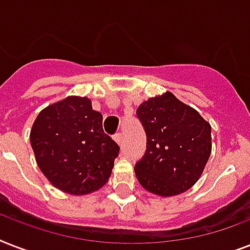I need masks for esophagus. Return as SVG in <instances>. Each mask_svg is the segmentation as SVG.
I'll list each match as a JSON object with an SVG mask.
<instances>
[{
	"mask_svg": "<svg viewBox=\"0 0 250 250\" xmlns=\"http://www.w3.org/2000/svg\"><path fill=\"white\" fill-rule=\"evenodd\" d=\"M114 140L117 141L119 145H122V141H123V135H122V132L115 133V135H114Z\"/></svg>",
	"mask_w": 250,
	"mask_h": 250,
	"instance_id": "34e87169",
	"label": "esophagus"
}]
</instances>
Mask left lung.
Instances as JSON below:
<instances>
[{
	"instance_id": "left-lung-1",
	"label": "left lung",
	"mask_w": 250,
	"mask_h": 250,
	"mask_svg": "<svg viewBox=\"0 0 250 250\" xmlns=\"http://www.w3.org/2000/svg\"><path fill=\"white\" fill-rule=\"evenodd\" d=\"M146 150L135 165L137 180L158 196H175L197 182L211 152V127L200 114L167 92L136 110Z\"/></svg>"
}]
</instances>
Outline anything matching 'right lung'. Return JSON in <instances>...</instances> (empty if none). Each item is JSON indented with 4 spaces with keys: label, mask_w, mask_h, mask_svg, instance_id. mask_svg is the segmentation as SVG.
Wrapping results in <instances>:
<instances>
[{
    "label": "right lung",
    "mask_w": 250,
    "mask_h": 250,
    "mask_svg": "<svg viewBox=\"0 0 250 250\" xmlns=\"http://www.w3.org/2000/svg\"><path fill=\"white\" fill-rule=\"evenodd\" d=\"M31 145L42 174L70 194L101 188L119 154V145L104 132L102 114L86 97H68L42 110L32 125Z\"/></svg>",
    "instance_id": "obj_1"
}]
</instances>
